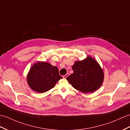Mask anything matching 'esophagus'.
<instances>
[{"label":"esophagus","instance_id":"1","mask_svg":"<svg viewBox=\"0 0 130 130\" xmlns=\"http://www.w3.org/2000/svg\"><path fill=\"white\" fill-rule=\"evenodd\" d=\"M68 75H69V73H67V74H66V75H63V78L66 79V78H67V77H68Z\"/></svg>","mask_w":130,"mask_h":130}]
</instances>
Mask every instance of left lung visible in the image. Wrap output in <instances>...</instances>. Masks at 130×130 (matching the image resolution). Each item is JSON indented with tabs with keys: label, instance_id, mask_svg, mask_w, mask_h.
Wrapping results in <instances>:
<instances>
[{
	"label": "left lung",
	"instance_id": "1",
	"mask_svg": "<svg viewBox=\"0 0 130 130\" xmlns=\"http://www.w3.org/2000/svg\"><path fill=\"white\" fill-rule=\"evenodd\" d=\"M73 73L67 79L73 88L82 92H94L99 89L104 80V73L98 62L91 57L76 61L72 66Z\"/></svg>",
	"mask_w": 130,
	"mask_h": 130
}]
</instances>
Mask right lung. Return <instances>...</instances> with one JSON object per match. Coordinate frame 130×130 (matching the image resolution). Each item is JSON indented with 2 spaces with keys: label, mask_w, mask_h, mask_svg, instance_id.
I'll list each match as a JSON object with an SVG mask.
<instances>
[{
  "label": "right lung",
  "mask_w": 130,
  "mask_h": 130,
  "mask_svg": "<svg viewBox=\"0 0 130 130\" xmlns=\"http://www.w3.org/2000/svg\"><path fill=\"white\" fill-rule=\"evenodd\" d=\"M61 78L57 67L42 62L35 63L31 67L27 81L33 90L42 93L51 89Z\"/></svg>",
  "instance_id": "obj_1"
}]
</instances>
